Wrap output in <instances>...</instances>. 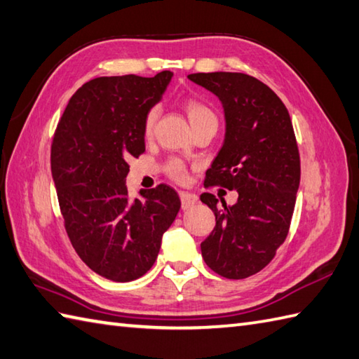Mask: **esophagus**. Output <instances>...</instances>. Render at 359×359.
<instances>
[{"label":"esophagus","mask_w":359,"mask_h":359,"mask_svg":"<svg viewBox=\"0 0 359 359\" xmlns=\"http://www.w3.org/2000/svg\"><path fill=\"white\" fill-rule=\"evenodd\" d=\"M180 198H181V208L182 209H189V208H192V206H195L196 203H198L196 195L189 194V192H181Z\"/></svg>","instance_id":"34e87169"}]
</instances>
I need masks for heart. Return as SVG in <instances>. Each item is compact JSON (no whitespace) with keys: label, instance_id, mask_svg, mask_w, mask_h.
<instances>
[{"label":"heart","instance_id":"obj_1","mask_svg":"<svg viewBox=\"0 0 359 359\" xmlns=\"http://www.w3.org/2000/svg\"><path fill=\"white\" fill-rule=\"evenodd\" d=\"M184 109H186V114L189 118L190 126H192L194 130L200 128L203 126H208V123H218L217 114L200 100H195V99L187 100L184 104ZM156 118H158V111L155 108L150 109L149 114L145 116L144 133L147 136H150L153 128H155ZM167 173H169L173 180L182 181L186 178V165L178 159H172V161H169V164H167Z\"/></svg>","mask_w":359,"mask_h":359}]
</instances>
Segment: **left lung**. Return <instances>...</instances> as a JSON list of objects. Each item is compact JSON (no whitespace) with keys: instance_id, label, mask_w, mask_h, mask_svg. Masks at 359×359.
Returning a JSON list of instances; mask_svg holds the SVG:
<instances>
[{"instance_id":"1","label":"left lung","mask_w":359,"mask_h":359,"mask_svg":"<svg viewBox=\"0 0 359 359\" xmlns=\"http://www.w3.org/2000/svg\"><path fill=\"white\" fill-rule=\"evenodd\" d=\"M189 80L220 99L226 133L206 172V186L237 190L233 206L218 209L212 194L200 198L215 215L201 243L206 265L228 279H245L274 259L290 229L301 181V159L287 107L260 80L243 72H196Z\"/></svg>"}]
</instances>
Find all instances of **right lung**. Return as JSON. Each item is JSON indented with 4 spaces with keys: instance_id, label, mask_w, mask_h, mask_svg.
<instances>
[{
    "instance_id": "right-lung-1",
    "label": "right lung",
    "mask_w": 359,
    "mask_h": 359,
    "mask_svg": "<svg viewBox=\"0 0 359 359\" xmlns=\"http://www.w3.org/2000/svg\"><path fill=\"white\" fill-rule=\"evenodd\" d=\"M173 72L97 77L79 88L58 122L50 172L65 228L79 257L114 282L144 276L181 201L165 184L131 201L128 159L145 151L144 121Z\"/></svg>"
}]
</instances>
